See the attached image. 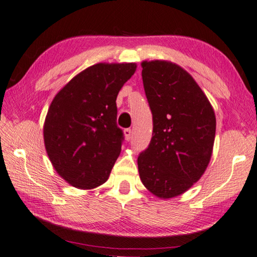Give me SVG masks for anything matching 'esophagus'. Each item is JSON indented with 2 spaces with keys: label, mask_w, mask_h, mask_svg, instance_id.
<instances>
[{
  "label": "esophagus",
  "mask_w": 257,
  "mask_h": 257,
  "mask_svg": "<svg viewBox=\"0 0 257 257\" xmlns=\"http://www.w3.org/2000/svg\"><path fill=\"white\" fill-rule=\"evenodd\" d=\"M124 135H125L126 140L130 141V140H131V138H132V130L131 128H125L124 130Z\"/></svg>",
  "instance_id": "1"
}]
</instances>
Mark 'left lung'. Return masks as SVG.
Segmentation results:
<instances>
[{
	"instance_id": "1",
	"label": "left lung",
	"mask_w": 257,
	"mask_h": 257,
	"mask_svg": "<svg viewBox=\"0 0 257 257\" xmlns=\"http://www.w3.org/2000/svg\"><path fill=\"white\" fill-rule=\"evenodd\" d=\"M143 82L153 117V135L138 156L145 187L173 198L199 180L209 165L215 116L209 99L188 72L168 61H144Z\"/></svg>"
}]
</instances>
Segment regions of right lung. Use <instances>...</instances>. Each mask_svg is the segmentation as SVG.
<instances>
[{
	"label": "right lung",
	"instance_id": "obj_1",
	"mask_svg": "<svg viewBox=\"0 0 257 257\" xmlns=\"http://www.w3.org/2000/svg\"><path fill=\"white\" fill-rule=\"evenodd\" d=\"M136 64L88 67L58 92L44 124V141L54 169L79 189L103 184L124 141L117 125V95Z\"/></svg>",
	"mask_w": 257,
	"mask_h": 257
}]
</instances>
